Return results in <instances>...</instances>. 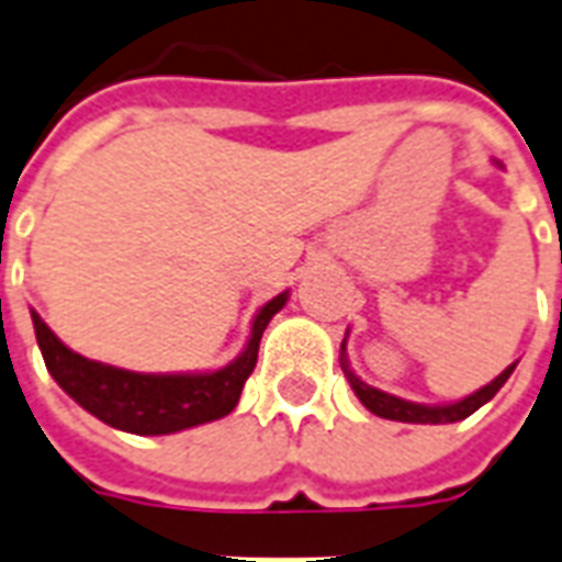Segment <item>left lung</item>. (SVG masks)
I'll list each match as a JSON object with an SVG mask.
<instances>
[{
    "label": "left lung",
    "instance_id": "1",
    "mask_svg": "<svg viewBox=\"0 0 562 562\" xmlns=\"http://www.w3.org/2000/svg\"><path fill=\"white\" fill-rule=\"evenodd\" d=\"M342 349H346V340H342ZM342 370H346V376L352 382L355 394H358V401L364 403L367 409L379 418H389V422H406V424H454V422H463L467 415H472L475 409H482L484 403L494 397L496 391L506 385V379L512 376V370L515 364L506 367L494 382H487L484 389H479L475 394L470 397H463L458 403H448V406H424V403H409V401H401V397H394V394H385V391L373 389V385H367L361 379L355 376L352 370L346 367V358L340 361Z\"/></svg>",
    "mask_w": 562,
    "mask_h": 562
}]
</instances>
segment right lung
<instances>
[{"mask_svg":"<svg viewBox=\"0 0 562 562\" xmlns=\"http://www.w3.org/2000/svg\"><path fill=\"white\" fill-rule=\"evenodd\" d=\"M285 301H289V292L277 294L273 301L261 306L244 352L237 355L232 364L213 373H168V376L132 373V370L99 364L71 352L66 342L44 325L38 313H32V325H35V340L44 355L47 373L71 401L116 430L161 436L216 422L232 413L240 401L246 379L256 370L261 334L270 318L285 306Z\"/></svg>","mask_w":562,"mask_h":562,"instance_id":"right-lung-1","label":"right lung"}]
</instances>
